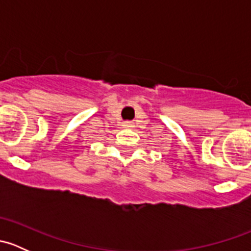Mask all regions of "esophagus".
Instances as JSON below:
<instances>
[{"label":"esophagus","instance_id":"1","mask_svg":"<svg viewBox=\"0 0 251 251\" xmlns=\"http://www.w3.org/2000/svg\"><path fill=\"white\" fill-rule=\"evenodd\" d=\"M124 126H125V127H127V128H130V127H132V123H124Z\"/></svg>","mask_w":251,"mask_h":251}]
</instances>
